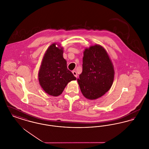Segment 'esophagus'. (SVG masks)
I'll use <instances>...</instances> for the list:
<instances>
[{
    "mask_svg": "<svg viewBox=\"0 0 149 149\" xmlns=\"http://www.w3.org/2000/svg\"><path fill=\"white\" fill-rule=\"evenodd\" d=\"M72 74H74V76H75L76 78H77V77H78V74H77V72L76 71H72Z\"/></svg>",
    "mask_w": 149,
    "mask_h": 149,
    "instance_id": "esophagus-1",
    "label": "esophagus"
}]
</instances>
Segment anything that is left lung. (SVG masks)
I'll return each instance as SVG.
<instances>
[{
    "mask_svg": "<svg viewBox=\"0 0 149 149\" xmlns=\"http://www.w3.org/2000/svg\"><path fill=\"white\" fill-rule=\"evenodd\" d=\"M83 54V71L77 79L78 84L86 99H98L113 84V65L106 49L99 45L85 48Z\"/></svg>",
    "mask_w": 149,
    "mask_h": 149,
    "instance_id": "8db88e82",
    "label": "left lung"
}]
</instances>
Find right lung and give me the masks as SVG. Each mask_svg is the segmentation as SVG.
<instances>
[{"label": "right lung", "instance_id": "right-lung-1", "mask_svg": "<svg viewBox=\"0 0 149 149\" xmlns=\"http://www.w3.org/2000/svg\"><path fill=\"white\" fill-rule=\"evenodd\" d=\"M63 50L59 43L51 44L43 55L38 74V81L43 90L53 97L61 94L68 84L77 79L67 68Z\"/></svg>", "mask_w": 149, "mask_h": 149}]
</instances>
